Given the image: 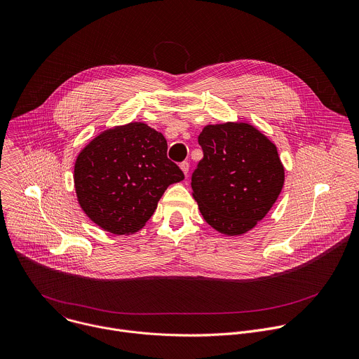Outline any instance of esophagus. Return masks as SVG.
Segmentation results:
<instances>
[{"label": "esophagus", "instance_id": "obj_1", "mask_svg": "<svg viewBox=\"0 0 359 359\" xmlns=\"http://www.w3.org/2000/svg\"><path fill=\"white\" fill-rule=\"evenodd\" d=\"M180 169H182V172L184 173V176H187V175H189V169H190V166H189V163H187V162H183V163H180Z\"/></svg>", "mask_w": 359, "mask_h": 359}]
</instances>
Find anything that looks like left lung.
Segmentation results:
<instances>
[{"instance_id":"obj_1","label":"left lung","mask_w":359,"mask_h":359,"mask_svg":"<svg viewBox=\"0 0 359 359\" xmlns=\"http://www.w3.org/2000/svg\"><path fill=\"white\" fill-rule=\"evenodd\" d=\"M191 194L205 222L224 235L251 231L276 203L285 166L276 145L245 121L205 126Z\"/></svg>"}]
</instances>
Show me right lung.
Here are the masks:
<instances>
[{
	"instance_id": "1",
	"label": "right lung",
	"mask_w": 359,
	"mask_h": 359,
	"mask_svg": "<svg viewBox=\"0 0 359 359\" xmlns=\"http://www.w3.org/2000/svg\"><path fill=\"white\" fill-rule=\"evenodd\" d=\"M165 137L145 123L100 133L77 155L74 189L86 215L114 235L144 228L165 190L184 179Z\"/></svg>"
}]
</instances>
